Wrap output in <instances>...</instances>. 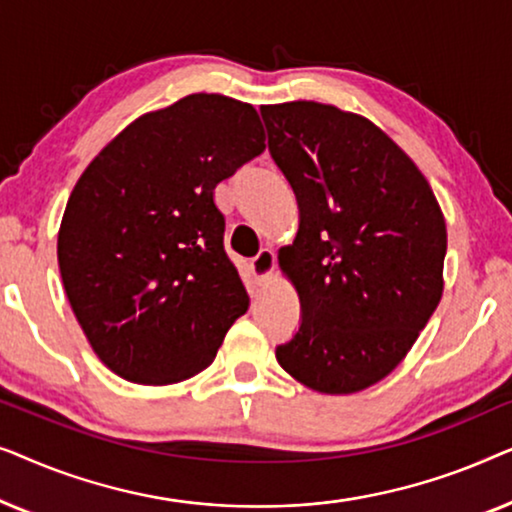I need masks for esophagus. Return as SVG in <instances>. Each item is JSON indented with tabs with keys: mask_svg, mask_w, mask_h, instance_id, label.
I'll return each instance as SVG.
<instances>
[{
	"mask_svg": "<svg viewBox=\"0 0 512 512\" xmlns=\"http://www.w3.org/2000/svg\"><path fill=\"white\" fill-rule=\"evenodd\" d=\"M275 268H277V261H275V251L272 249H263L261 254L251 261V270H254L258 284H268L270 277L275 275Z\"/></svg>",
	"mask_w": 512,
	"mask_h": 512,
	"instance_id": "34e87169",
	"label": "esophagus"
}]
</instances>
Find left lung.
<instances>
[{
  "mask_svg": "<svg viewBox=\"0 0 512 512\" xmlns=\"http://www.w3.org/2000/svg\"><path fill=\"white\" fill-rule=\"evenodd\" d=\"M261 116L300 207L279 268L303 324L277 361L307 389L356 394L405 359L443 298V209L408 153L366 116L307 100L265 104Z\"/></svg>",
  "mask_w": 512,
  "mask_h": 512,
  "instance_id": "obj_1",
  "label": "left lung"
}]
</instances>
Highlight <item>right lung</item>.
<instances>
[{
	"mask_svg": "<svg viewBox=\"0 0 512 512\" xmlns=\"http://www.w3.org/2000/svg\"><path fill=\"white\" fill-rule=\"evenodd\" d=\"M263 149L251 104L193 93L135 118L76 181L58 230L62 284L97 359L123 380L165 387L202 373L247 312L214 188Z\"/></svg>",
	"mask_w": 512,
	"mask_h": 512,
	"instance_id": "right-lung-1",
	"label": "right lung"
}]
</instances>
